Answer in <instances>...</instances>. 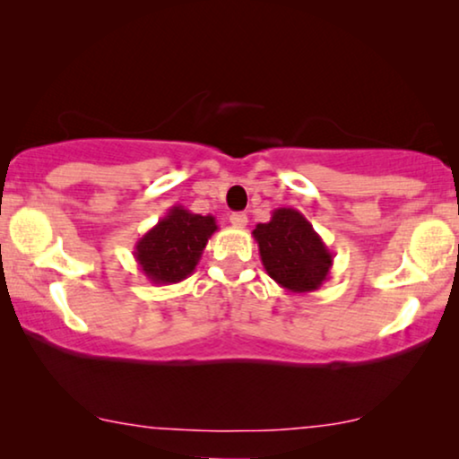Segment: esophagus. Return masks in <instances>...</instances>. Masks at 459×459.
<instances>
[{
	"instance_id": "obj_1",
	"label": "esophagus",
	"mask_w": 459,
	"mask_h": 459,
	"mask_svg": "<svg viewBox=\"0 0 459 459\" xmlns=\"http://www.w3.org/2000/svg\"><path fill=\"white\" fill-rule=\"evenodd\" d=\"M230 223L234 225V228H247V225H248V217L244 215V212H231V215H230Z\"/></svg>"
}]
</instances>
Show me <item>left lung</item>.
Here are the masks:
<instances>
[{"label":"left lung","mask_w":459,"mask_h":459,"mask_svg":"<svg viewBox=\"0 0 459 459\" xmlns=\"http://www.w3.org/2000/svg\"><path fill=\"white\" fill-rule=\"evenodd\" d=\"M261 263L275 284L288 292H313L328 280L334 255L297 209H275L267 223L253 230Z\"/></svg>","instance_id":"obj_1"}]
</instances>
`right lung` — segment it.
I'll list each match as a JSON object with an SVG mask.
<instances>
[{"mask_svg":"<svg viewBox=\"0 0 459 459\" xmlns=\"http://www.w3.org/2000/svg\"><path fill=\"white\" fill-rule=\"evenodd\" d=\"M217 231L212 215L196 212L175 204L152 230L135 242L134 256L140 272L152 284H178L194 273L209 238Z\"/></svg>","mask_w":459,"mask_h":459,"instance_id":"obj_1","label":"right lung"}]
</instances>
